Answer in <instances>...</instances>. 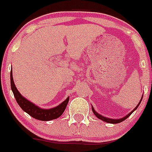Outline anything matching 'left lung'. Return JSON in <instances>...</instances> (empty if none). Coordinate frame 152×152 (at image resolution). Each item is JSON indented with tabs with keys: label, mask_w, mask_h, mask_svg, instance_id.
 Here are the masks:
<instances>
[{
	"label": "left lung",
	"mask_w": 152,
	"mask_h": 152,
	"mask_svg": "<svg viewBox=\"0 0 152 152\" xmlns=\"http://www.w3.org/2000/svg\"><path fill=\"white\" fill-rule=\"evenodd\" d=\"M142 98H143V95H142V98H141V100H140V101H139V104H138V105H137L136 107H135V108H134L133 110H132L131 112L129 113H128V114H127V115H126V116H125L124 117L121 118V119H110V118H107V117H105V116H102V115H100V114H99V113H96V111L95 110L94 108L93 107V106H92V110H93V113H94V115L96 116V117L98 118V119H101V120H103V121L106 122V123H112V124H116V123H121V122L124 121L125 119H127V118H128L129 116L130 115H131V114L132 113H133L134 111H135L137 108H138V107H139V104H140V103H141V102H142Z\"/></svg>",
	"instance_id": "8db88e82"
}]
</instances>
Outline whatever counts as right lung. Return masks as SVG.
Masks as SVG:
<instances>
[{"label": "right lung", "mask_w": 152, "mask_h": 152, "mask_svg": "<svg viewBox=\"0 0 152 152\" xmlns=\"http://www.w3.org/2000/svg\"><path fill=\"white\" fill-rule=\"evenodd\" d=\"M10 86L16 100L23 110L34 119H39L41 121H49L61 116L69 101V96H68L66 100L60 103L57 107L50 109L40 108L39 107L34 104L33 102H30L26 98L23 96L19 92L13 81L12 71H10Z\"/></svg>", "instance_id": "1"}]
</instances>
